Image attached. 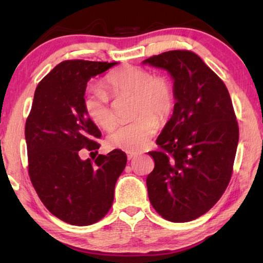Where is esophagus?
<instances>
[{
	"instance_id": "34e87169",
	"label": "esophagus",
	"mask_w": 263,
	"mask_h": 263,
	"mask_svg": "<svg viewBox=\"0 0 263 263\" xmlns=\"http://www.w3.org/2000/svg\"><path fill=\"white\" fill-rule=\"evenodd\" d=\"M136 153H133V152H127V159L128 160H131V159H133V158H135L136 157Z\"/></svg>"
}]
</instances>
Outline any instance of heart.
I'll use <instances>...</instances> for the list:
<instances>
[{
	"label": "heart",
	"instance_id": "obj_1",
	"mask_svg": "<svg viewBox=\"0 0 263 263\" xmlns=\"http://www.w3.org/2000/svg\"><path fill=\"white\" fill-rule=\"evenodd\" d=\"M102 87L110 96L133 95L131 123L116 127L110 133L108 144L111 148L137 152L144 148L158 130L159 122L166 121L174 106V89L164 77H153L149 70L126 65L109 73ZM83 106L88 117L103 130H110L116 117L109 103V97L101 89L88 91L83 97Z\"/></svg>",
	"mask_w": 263,
	"mask_h": 263
}]
</instances>
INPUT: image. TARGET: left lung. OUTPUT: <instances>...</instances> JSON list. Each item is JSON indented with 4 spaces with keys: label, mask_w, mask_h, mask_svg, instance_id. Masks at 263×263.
I'll return each mask as SVG.
<instances>
[{
    "label": "left lung",
    "mask_w": 263,
    "mask_h": 263,
    "mask_svg": "<svg viewBox=\"0 0 263 263\" xmlns=\"http://www.w3.org/2000/svg\"><path fill=\"white\" fill-rule=\"evenodd\" d=\"M166 69L176 103L157 139L153 172L146 179L152 206L173 222L208 212L228 188L239 126L225 83L196 53L163 52L142 61Z\"/></svg>",
    "instance_id": "8db88e82"
}]
</instances>
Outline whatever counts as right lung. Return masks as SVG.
I'll list each match as a JSON object with an SVG mask.
<instances>
[{
    "instance_id": "add662e5",
    "label": "right lung",
    "mask_w": 263,
    "mask_h": 263,
    "mask_svg": "<svg viewBox=\"0 0 263 263\" xmlns=\"http://www.w3.org/2000/svg\"><path fill=\"white\" fill-rule=\"evenodd\" d=\"M118 62L66 60L57 65L34 91L25 123L29 175L53 216L70 225L101 220L114 202L115 185L126 166V154L80 158L81 149L97 152L101 132L83 106L87 82Z\"/></svg>"
}]
</instances>
